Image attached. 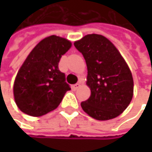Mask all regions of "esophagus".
<instances>
[{
	"instance_id": "1",
	"label": "esophagus",
	"mask_w": 152,
	"mask_h": 152,
	"mask_svg": "<svg viewBox=\"0 0 152 152\" xmlns=\"http://www.w3.org/2000/svg\"><path fill=\"white\" fill-rule=\"evenodd\" d=\"M80 86H81V83H77L74 84V85L72 86V89H73L74 91H76L77 89H79V88H80Z\"/></svg>"
}]
</instances>
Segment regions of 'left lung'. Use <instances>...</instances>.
I'll return each mask as SVG.
<instances>
[{
    "label": "left lung",
    "instance_id": "1",
    "mask_svg": "<svg viewBox=\"0 0 152 152\" xmlns=\"http://www.w3.org/2000/svg\"><path fill=\"white\" fill-rule=\"evenodd\" d=\"M74 45L85 60L86 83L91 91V97L81 103L83 110L99 121L119 116L133 97V77L126 61L102 35H86Z\"/></svg>",
    "mask_w": 152,
    "mask_h": 152
}]
</instances>
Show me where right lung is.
Segmentation results:
<instances>
[{
    "instance_id": "right-lung-1",
    "label": "right lung",
    "mask_w": 152,
    "mask_h": 152,
    "mask_svg": "<svg viewBox=\"0 0 152 152\" xmlns=\"http://www.w3.org/2000/svg\"><path fill=\"white\" fill-rule=\"evenodd\" d=\"M70 46L68 39L53 35L30 53L14 83L15 104L23 113L42 116L57 108L66 91L71 90L58 67L61 55Z\"/></svg>"
}]
</instances>
